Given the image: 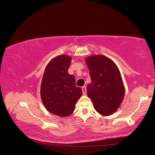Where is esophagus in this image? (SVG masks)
<instances>
[{"label": "esophagus", "mask_w": 155, "mask_h": 155, "mask_svg": "<svg viewBox=\"0 0 155 155\" xmlns=\"http://www.w3.org/2000/svg\"><path fill=\"white\" fill-rule=\"evenodd\" d=\"M82 91L83 95H86L87 94V88L85 86H84L82 87Z\"/></svg>", "instance_id": "34e87169"}]
</instances>
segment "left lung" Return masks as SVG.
<instances>
[{"label":"left lung","mask_w":155,"mask_h":155,"mask_svg":"<svg viewBox=\"0 0 155 155\" xmlns=\"http://www.w3.org/2000/svg\"><path fill=\"white\" fill-rule=\"evenodd\" d=\"M85 61L91 78L87 95L98 113L111 115L120 107L125 96L120 70L113 61L102 55L88 56Z\"/></svg>","instance_id":"8db88e82"}]
</instances>
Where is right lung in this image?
Masks as SVG:
<instances>
[{
	"mask_svg": "<svg viewBox=\"0 0 155 155\" xmlns=\"http://www.w3.org/2000/svg\"><path fill=\"white\" fill-rule=\"evenodd\" d=\"M71 59L67 55L53 58L46 65L41 81V97L46 109L60 117L72 114L82 95L75 77L68 72Z\"/></svg>",
	"mask_w": 155,
	"mask_h": 155,
	"instance_id": "right-lung-1",
	"label": "right lung"
}]
</instances>
